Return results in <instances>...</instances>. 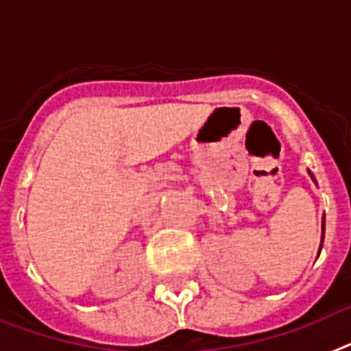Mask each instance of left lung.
<instances>
[{
    "mask_svg": "<svg viewBox=\"0 0 351 351\" xmlns=\"http://www.w3.org/2000/svg\"><path fill=\"white\" fill-rule=\"evenodd\" d=\"M308 176H311V179L314 181V184H317V181H315L314 173L308 170ZM323 239H325V215H323V224H321V245H319V253H321V247H323Z\"/></svg>",
    "mask_w": 351,
    "mask_h": 351,
    "instance_id": "left-lung-1",
    "label": "left lung"
}]
</instances>
